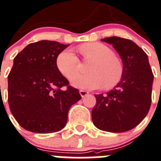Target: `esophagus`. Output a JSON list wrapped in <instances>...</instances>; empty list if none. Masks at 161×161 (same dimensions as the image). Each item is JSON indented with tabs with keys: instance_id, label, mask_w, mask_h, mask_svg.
I'll return each instance as SVG.
<instances>
[{
	"instance_id": "1",
	"label": "esophagus",
	"mask_w": 161,
	"mask_h": 161,
	"mask_svg": "<svg viewBox=\"0 0 161 161\" xmlns=\"http://www.w3.org/2000/svg\"><path fill=\"white\" fill-rule=\"evenodd\" d=\"M79 94H80L81 97H86V96L88 94H89V92H87V91H79Z\"/></svg>"
}]
</instances>
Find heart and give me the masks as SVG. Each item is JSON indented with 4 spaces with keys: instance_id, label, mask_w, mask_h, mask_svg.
Returning <instances> with one entry per match:
<instances>
[{
    "instance_id": "obj_1",
    "label": "heart",
    "mask_w": 161,
    "mask_h": 161,
    "mask_svg": "<svg viewBox=\"0 0 161 161\" xmlns=\"http://www.w3.org/2000/svg\"><path fill=\"white\" fill-rule=\"evenodd\" d=\"M79 50L85 60L91 61L88 75H78L72 79L73 86L82 90H94L104 86L110 89L118 85L123 76V65L107 46L101 43H87L79 46ZM59 73L70 80L77 73L79 61L70 50L60 52L55 60Z\"/></svg>"
}]
</instances>
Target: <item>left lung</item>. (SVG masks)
Returning a JSON list of instances; mask_svg holds the SVG:
<instances>
[{
	"mask_svg": "<svg viewBox=\"0 0 161 161\" xmlns=\"http://www.w3.org/2000/svg\"><path fill=\"white\" fill-rule=\"evenodd\" d=\"M112 44L123 64L119 83L106 94H95L92 121L99 130L129 131L146 117L152 102L153 74L147 54L132 40L118 36L101 40Z\"/></svg>",
	"mask_w": 161,
	"mask_h": 161,
	"instance_id": "1",
	"label": "left lung"
}]
</instances>
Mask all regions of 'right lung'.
Wrapping results in <instances>:
<instances>
[{
  "label": "right lung",
  "instance_id": "right-lung-1",
  "mask_svg": "<svg viewBox=\"0 0 161 161\" xmlns=\"http://www.w3.org/2000/svg\"><path fill=\"white\" fill-rule=\"evenodd\" d=\"M70 44L41 40L17 54L8 76V105L19 125L30 132L59 131L70 106L82 97L59 73L55 60ZM64 86L67 90H63Z\"/></svg>",
  "mask_w": 161,
  "mask_h": 161
}]
</instances>
